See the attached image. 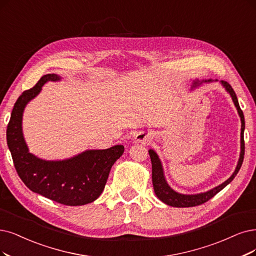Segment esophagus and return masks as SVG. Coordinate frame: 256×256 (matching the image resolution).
Masks as SVG:
<instances>
[{"mask_svg": "<svg viewBox=\"0 0 256 256\" xmlns=\"http://www.w3.org/2000/svg\"><path fill=\"white\" fill-rule=\"evenodd\" d=\"M134 140H135V142H137V144H148L150 141V136L146 134L144 132H139V133L135 136Z\"/></svg>", "mask_w": 256, "mask_h": 256, "instance_id": "34e87169", "label": "esophagus"}]
</instances>
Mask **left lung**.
Here are the masks:
<instances>
[{"mask_svg": "<svg viewBox=\"0 0 256 256\" xmlns=\"http://www.w3.org/2000/svg\"><path fill=\"white\" fill-rule=\"evenodd\" d=\"M217 81V80H216ZM202 82H213L212 79L210 80H202V81H193V88L198 86L200 85ZM220 83L222 84V86L226 88V90L230 94V96L234 102V106L238 108V115L240 117V121H242V132H240V159H238V164L236 166V168L234 173L231 175V177L229 179H226L224 182H222V184L217 186L215 188H213L212 190L206 191L204 193H200V194H180L176 191H174L173 188H171L166 180L164 178V168H162V164L160 159L158 157V155L156 154V152L154 150H148V154L150 157V162H152V182H153V186H154V191L156 196L159 198L160 200L162 202H164L168 206H176V208H188V206H200L204 202H206L209 200H211L212 197H214L217 193L220 192L222 188L228 186L234 177L238 175L240 168L242 164L244 162V112L240 110V103L238 100V97H236V94L233 90L231 85L226 82V81H220Z\"/></svg>", "mask_w": 256, "mask_h": 256, "instance_id": "8db88e82", "label": "left lung"}]
</instances>
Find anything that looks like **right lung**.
<instances>
[{"mask_svg":"<svg viewBox=\"0 0 256 256\" xmlns=\"http://www.w3.org/2000/svg\"><path fill=\"white\" fill-rule=\"evenodd\" d=\"M60 79L56 74H45L32 88L23 92L18 98L7 126V144L16 173L30 190L61 204L83 206L101 195L110 168L124 152V146L88 150L58 162L43 160L30 153L22 132L24 108L46 82Z\"/></svg>","mask_w":256,"mask_h":256,"instance_id":"right-lung-1","label":"right lung"}]
</instances>
